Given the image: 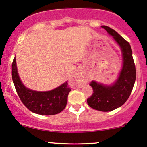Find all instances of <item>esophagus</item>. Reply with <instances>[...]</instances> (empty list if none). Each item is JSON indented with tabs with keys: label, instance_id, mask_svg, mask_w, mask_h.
<instances>
[{
	"label": "esophagus",
	"instance_id": "34e87169",
	"mask_svg": "<svg viewBox=\"0 0 147 147\" xmlns=\"http://www.w3.org/2000/svg\"><path fill=\"white\" fill-rule=\"evenodd\" d=\"M74 80L77 82V86L78 87H81L85 82V79H84V77L82 75L80 72H77L75 74V77H74Z\"/></svg>",
	"mask_w": 147,
	"mask_h": 147
}]
</instances>
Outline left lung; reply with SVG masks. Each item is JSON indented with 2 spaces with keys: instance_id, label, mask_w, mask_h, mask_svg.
Here are the masks:
<instances>
[{
  "instance_id": "8db88e82",
  "label": "left lung",
  "mask_w": 147,
  "mask_h": 147,
  "mask_svg": "<svg viewBox=\"0 0 147 147\" xmlns=\"http://www.w3.org/2000/svg\"><path fill=\"white\" fill-rule=\"evenodd\" d=\"M109 34L120 46L122 52L123 66L118 79L111 86H104L92 81L90 86L93 93L87 99L89 106L95 110L108 112L120 107L129 99L136 78V70L133 59L132 50L129 43L117 32L109 27L103 25Z\"/></svg>"
}]
</instances>
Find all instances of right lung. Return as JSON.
Listing matches in <instances>:
<instances>
[{
	"instance_id": "obj_1",
	"label": "right lung",
	"mask_w": 147,
	"mask_h": 147,
	"mask_svg": "<svg viewBox=\"0 0 147 147\" xmlns=\"http://www.w3.org/2000/svg\"><path fill=\"white\" fill-rule=\"evenodd\" d=\"M11 76L18 97L32 112L43 115H52L61 112L66 106L68 95L71 90L68 86V82L46 92L27 88L19 78L15 59L11 65Z\"/></svg>"
}]
</instances>
